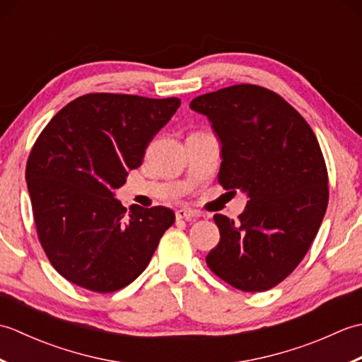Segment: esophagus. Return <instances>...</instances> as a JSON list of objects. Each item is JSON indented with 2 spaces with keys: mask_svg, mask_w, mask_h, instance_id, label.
Wrapping results in <instances>:
<instances>
[{
  "mask_svg": "<svg viewBox=\"0 0 362 362\" xmlns=\"http://www.w3.org/2000/svg\"><path fill=\"white\" fill-rule=\"evenodd\" d=\"M175 218L177 219H194V218H199V213L191 210V209H179L175 211Z\"/></svg>",
  "mask_w": 362,
  "mask_h": 362,
  "instance_id": "1",
  "label": "esophagus"
}]
</instances>
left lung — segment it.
Listing matches in <instances>:
<instances>
[{
  "mask_svg": "<svg viewBox=\"0 0 362 362\" xmlns=\"http://www.w3.org/2000/svg\"><path fill=\"white\" fill-rule=\"evenodd\" d=\"M221 143L218 179L247 205L214 214L219 244L206 264L245 292L274 288L294 271L316 238L328 205V174L308 122L274 91L241 83L194 98Z\"/></svg>",
  "mask_w": 362,
  "mask_h": 362,
  "instance_id": "1",
  "label": "left lung"
}]
</instances>
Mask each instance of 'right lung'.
<instances>
[{"mask_svg":"<svg viewBox=\"0 0 362 362\" xmlns=\"http://www.w3.org/2000/svg\"><path fill=\"white\" fill-rule=\"evenodd\" d=\"M179 107V98L90 93L37 138L26 165L34 221L46 257L68 281L113 292L149 264L175 214L166 206L127 211L115 189Z\"/></svg>","mask_w":362,"mask_h":362,"instance_id":"right-lung-1","label":"right lung"}]
</instances>
